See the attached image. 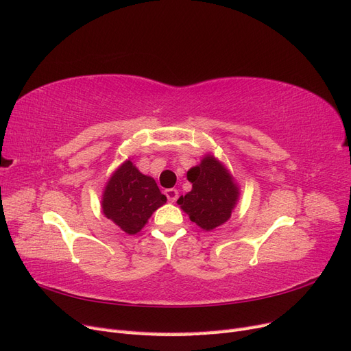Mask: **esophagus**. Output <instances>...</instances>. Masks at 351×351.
<instances>
[{
	"label": "esophagus",
	"instance_id": "esophagus-1",
	"mask_svg": "<svg viewBox=\"0 0 351 351\" xmlns=\"http://www.w3.org/2000/svg\"><path fill=\"white\" fill-rule=\"evenodd\" d=\"M165 196L169 202H176L178 197V190L177 189H167L165 190Z\"/></svg>",
	"mask_w": 351,
	"mask_h": 351
}]
</instances>
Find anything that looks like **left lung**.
Segmentation results:
<instances>
[{
  "label": "left lung",
  "mask_w": 351,
  "mask_h": 351,
  "mask_svg": "<svg viewBox=\"0 0 351 351\" xmlns=\"http://www.w3.org/2000/svg\"><path fill=\"white\" fill-rule=\"evenodd\" d=\"M192 190L180 196L177 204L190 221L205 231L226 224L240 199V187L230 169L212 154L204 155L187 171Z\"/></svg>",
  "instance_id": "left-lung-1"
}]
</instances>
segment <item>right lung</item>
I'll list each match as a JSON object with an SVG mask.
<instances>
[{
    "label": "right lung",
    "instance_id": "obj_1",
    "mask_svg": "<svg viewBox=\"0 0 351 351\" xmlns=\"http://www.w3.org/2000/svg\"><path fill=\"white\" fill-rule=\"evenodd\" d=\"M167 202L155 180L142 174L132 159L115 168L105 183L101 208L102 214L120 227L125 234H137L154 212Z\"/></svg>",
    "mask_w": 351,
    "mask_h": 351
}]
</instances>
